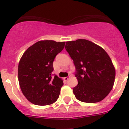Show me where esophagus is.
<instances>
[{
    "label": "esophagus",
    "mask_w": 129,
    "mask_h": 129,
    "mask_svg": "<svg viewBox=\"0 0 129 129\" xmlns=\"http://www.w3.org/2000/svg\"><path fill=\"white\" fill-rule=\"evenodd\" d=\"M69 77H64V80H66V81H67V80L69 79Z\"/></svg>",
    "instance_id": "obj_1"
}]
</instances>
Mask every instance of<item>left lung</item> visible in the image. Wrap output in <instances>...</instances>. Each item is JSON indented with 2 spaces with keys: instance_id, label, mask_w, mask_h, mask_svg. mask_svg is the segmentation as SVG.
Segmentation results:
<instances>
[{
  "instance_id": "8db88e82",
  "label": "left lung",
  "mask_w": 129,
  "mask_h": 129,
  "mask_svg": "<svg viewBox=\"0 0 129 129\" xmlns=\"http://www.w3.org/2000/svg\"><path fill=\"white\" fill-rule=\"evenodd\" d=\"M66 50L74 61L78 80L73 92L77 100L86 103L102 101L111 91L115 71L107 53L85 39L66 42Z\"/></svg>"
}]
</instances>
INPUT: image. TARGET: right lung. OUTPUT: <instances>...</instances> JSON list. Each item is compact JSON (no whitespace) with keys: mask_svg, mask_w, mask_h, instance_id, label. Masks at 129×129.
I'll return each instance as SVG.
<instances>
[{"mask_svg":"<svg viewBox=\"0 0 129 129\" xmlns=\"http://www.w3.org/2000/svg\"><path fill=\"white\" fill-rule=\"evenodd\" d=\"M66 42L41 40L28 47L20 58L18 77L23 94L37 105H50L59 97L63 85L62 79L53 75V62L64 48Z\"/></svg>","mask_w":129,"mask_h":129,"instance_id":"add662e5","label":"right lung"}]
</instances>
